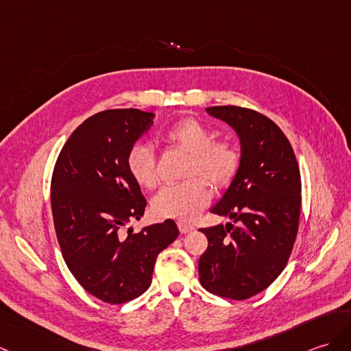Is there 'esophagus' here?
I'll use <instances>...</instances> for the list:
<instances>
[{
  "label": "esophagus",
  "instance_id": "obj_1",
  "mask_svg": "<svg viewBox=\"0 0 351 351\" xmlns=\"http://www.w3.org/2000/svg\"><path fill=\"white\" fill-rule=\"evenodd\" d=\"M178 229H179V232H181V233H190V232L194 230V227L191 224H186L184 221H179L178 223Z\"/></svg>",
  "mask_w": 351,
  "mask_h": 351
}]
</instances>
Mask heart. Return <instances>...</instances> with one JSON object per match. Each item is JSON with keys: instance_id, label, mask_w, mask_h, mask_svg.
I'll return each instance as SVG.
<instances>
[{"instance_id": "b5f03b06", "label": "heart", "mask_w": 351, "mask_h": 351, "mask_svg": "<svg viewBox=\"0 0 351 351\" xmlns=\"http://www.w3.org/2000/svg\"><path fill=\"white\" fill-rule=\"evenodd\" d=\"M165 142L189 152L185 181L167 185L152 202V209L160 218L190 221L209 202V189L205 179L215 186H227L239 173L242 154L238 146L226 138L214 141V133L194 118H185L170 125ZM127 169L134 181L146 190L158 184L156 156L149 145L134 143L127 154Z\"/></svg>"}]
</instances>
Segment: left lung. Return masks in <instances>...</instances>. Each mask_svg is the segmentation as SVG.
<instances>
[{
    "label": "left lung",
    "instance_id": "8db88e82",
    "mask_svg": "<svg viewBox=\"0 0 351 351\" xmlns=\"http://www.w3.org/2000/svg\"><path fill=\"white\" fill-rule=\"evenodd\" d=\"M241 137L242 165L210 209L233 223L200 229L208 248L199 260L203 289L245 300L263 291L287 266L299 229L302 184L289 138L272 119L241 106H213Z\"/></svg>",
    "mask_w": 351,
    "mask_h": 351
}]
</instances>
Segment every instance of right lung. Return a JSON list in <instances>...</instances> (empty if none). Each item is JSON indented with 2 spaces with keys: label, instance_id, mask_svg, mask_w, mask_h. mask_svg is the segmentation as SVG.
<instances>
[{
  "label": "right lung",
  "instance_id": "obj_1",
  "mask_svg": "<svg viewBox=\"0 0 351 351\" xmlns=\"http://www.w3.org/2000/svg\"><path fill=\"white\" fill-rule=\"evenodd\" d=\"M152 117L138 109L95 113L69 137L53 167L51 205L64 262L106 304H125L148 290L157 256L179 233L173 219L127 230L146 208L127 154Z\"/></svg>",
  "mask_w": 351,
  "mask_h": 351
}]
</instances>
